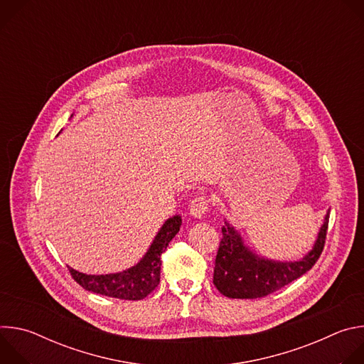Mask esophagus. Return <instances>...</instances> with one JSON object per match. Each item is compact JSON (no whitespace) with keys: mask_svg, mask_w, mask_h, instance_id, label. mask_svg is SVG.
<instances>
[{"mask_svg":"<svg viewBox=\"0 0 364 364\" xmlns=\"http://www.w3.org/2000/svg\"><path fill=\"white\" fill-rule=\"evenodd\" d=\"M209 209V200H207L204 193L197 194L191 201H190V215L201 219L204 216V213Z\"/></svg>","mask_w":364,"mask_h":364,"instance_id":"esophagus-1","label":"esophagus"}]
</instances>
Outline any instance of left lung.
I'll list each match as a JSON object with an SVG mask.
<instances>
[{
  "mask_svg": "<svg viewBox=\"0 0 364 364\" xmlns=\"http://www.w3.org/2000/svg\"><path fill=\"white\" fill-rule=\"evenodd\" d=\"M328 218L327 213L313 250L296 262H275L259 257L243 245L240 235L226 223L222 228V239L215 261V287L229 298L255 299L267 296L298 279L316 265L323 253Z\"/></svg>",
  "mask_w": 364,
  "mask_h": 364,
  "instance_id": "8db88e82",
  "label": "left lung"
}]
</instances>
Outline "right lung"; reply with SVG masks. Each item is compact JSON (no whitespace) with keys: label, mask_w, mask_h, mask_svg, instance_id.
I'll return each mask as SVG.
<instances>
[{"label":"right lung","mask_w":364,"mask_h":364,"mask_svg":"<svg viewBox=\"0 0 364 364\" xmlns=\"http://www.w3.org/2000/svg\"><path fill=\"white\" fill-rule=\"evenodd\" d=\"M181 218L174 216L168 219L159 235L155 236L151 247L135 267L109 275H86L69 268L72 278L85 289L95 294L107 295L119 299L138 301L151 294L160 284L161 255L166 252L168 243L178 233Z\"/></svg>","instance_id":"obj_1"}]
</instances>
